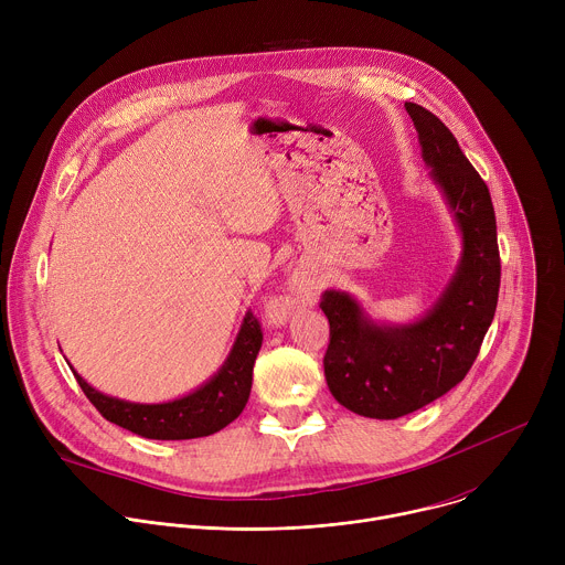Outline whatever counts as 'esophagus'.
I'll return each instance as SVG.
<instances>
[{
  "instance_id": "1",
  "label": "esophagus",
  "mask_w": 565,
  "mask_h": 565,
  "mask_svg": "<svg viewBox=\"0 0 565 565\" xmlns=\"http://www.w3.org/2000/svg\"><path fill=\"white\" fill-rule=\"evenodd\" d=\"M315 284H317L315 277H310L308 273H295L288 279L286 290L279 297H275V301H273V308H270L273 324H284V321L292 315V310L306 306L312 290L317 288Z\"/></svg>"
}]
</instances>
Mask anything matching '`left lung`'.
Masks as SVG:
<instances>
[{
    "mask_svg": "<svg viewBox=\"0 0 565 565\" xmlns=\"http://www.w3.org/2000/svg\"><path fill=\"white\" fill-rule=\"evenodd\" d=\"M429 179L460 234V257L436 301L407 324L380 321L347 290L329 288L321 310L331 344L324 375L349 412L395 420L454 388L471 369L499 301L501 259L490 190L454 134L420 105L405 103Z\"/></svg>",
    "mask_w": 565,
    "mask_h": 565,
    "instance_id": "obj_1",
    "label": "left lung"
}]
</instances>
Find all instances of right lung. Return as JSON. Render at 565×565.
I'll list each match as a JSON object with an SVG mask.
<instances>
[{
  "mask_svg": "<svg viewBox=\"0 0 565 565\" xmlns=\"http://www.w3.org/2000/svg\"><path fill=\"white\" fill-rule=\"evenodd\" d=\"M262 340L259 321L246 312L225 362L210 380L181 397L151 402V405L107 395L94 388L73 366L71 371L92 405L109 423L151 440H190L221 431L244 412Z\"/></svg>",
  "mask_w": 565,
  "mask_h": 565,
  "instance_id": "add662e5",
  "label": "right lung"
}]
</instances>
